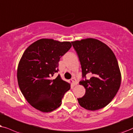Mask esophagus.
<instances>
[{
  "instance_id": "34e87169",
  "label": "esophagus",
  "mask_w": 133,
  "mask_h": 133,
  "mask_svg": "<svg viewBox=\"0 0 133 133\" xmlns=\"http://www.w3.org/2000/svg\"><path fill=\"white\" fill-rule=\"evenodd\" d=\"M72 83H73V84L74 85H77V84H78V82H77V79H76V78L75 77H73L72 78Z\"/></svg>"
}]
</instances>
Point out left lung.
<instances>
[{"label": "left lung", "mask_w": 133, "mask_h": 133, "mask_svg": "<svg viewBox=\"0 0 133 133\" xmlns=\"http://www.w3.org/2000/svg\"><path fill=\"white\" fill-rule=\"evenodd\" d=\"M80 61L82 77L91 76L79 81L86 92L77 98L79 105L95 111L108 105L119 89L121 73L117 58L107 44L94 38L71 42Z\"/></svg>", "instance_id": "8db88e82"}]
</instances>
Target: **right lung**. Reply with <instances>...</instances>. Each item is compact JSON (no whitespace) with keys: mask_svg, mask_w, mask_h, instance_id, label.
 Segmentation results:
<instances>
[{"mask_svg":"<svg viewBox=\"0 0 133 133\" xmlns=\"http://www.w3.org/2000/svg\"><path fill=\"white\" fill-rule=\"evenodd\" d=\"M70 42L41 39L25 50L17 67V82L26 101L43 112H52L61 105L70 84L63 80L58 71L60 58L70 49Z\"/></svg>","mask_w":133,"mask_h":133,"instance_id":"obj_1","label":"right lung"}]
</instances>
